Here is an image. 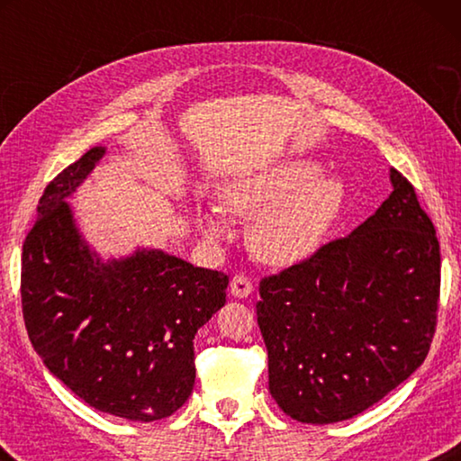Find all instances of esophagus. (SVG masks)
I'll return each instance as SVG.
<instances>
[{"instance_id": "obj_1", "label": "esophagus", "mask_w": 461, "mask_h": 461, "mask_svg": "<svg viewBox=\"0 0 461 461\" xmlns=\"http://www.w3.org/2000/svg\"><path fill=\"white\" fill-rule=\"evenodd\" d=\"M252 288H254V283L249 280V276L241 275V272H240V275L233 276L231 283H230V291H231L233 296H238V299H244V296L252 293Z\"/></svg>"}]
</instances>
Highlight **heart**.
Returning a JSON list of instances; mask_svg holds the SVG:
<instances>
[{
    "mask_svg": "<svg viewBox=\"0 0 461 461\" xmlns=\"http://www.w3.org/2000/svg\"><path fill=\"white\" fill-rule=\"evenodd\" d=\"M223 205L241 217H252L249 246L270 264L307 258L321 246L338 221L346 191L338 176L319 175L313 160L291 158L238 181L221 191ZM207 236L223 233L215 212H201Z\"/></svg>",
    "mask_w": 461,
    "mask_h": 461,
    "instance_id": "obj_1",
    "label": "heart"
}]
</instances>
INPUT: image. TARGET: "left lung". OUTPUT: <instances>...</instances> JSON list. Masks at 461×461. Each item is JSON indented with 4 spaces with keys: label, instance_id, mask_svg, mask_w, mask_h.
I'll return each instance as SVG.
<instances>
[{
    "label": "left lung",
    "instance_id": "obj_1",
    "mask_svg": "<svg viewBox=\"0 0 461 461\" xmlns=\"http://www.w3.org/2000/svg\"><path fill=\"white\" fill-rule=\"evenodd\" d=\"M390 181V197L349 236L260 280L270 394L301 423H338L370 409L431 348L439 240L415 186L396 168Z\"/></svg>",
    "mask_w": 461,
    "mask_h": 461
}]
</instances>
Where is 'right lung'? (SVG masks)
I'll use <instances>...</instances> for the list:
<instances>
[{
	"mask_svg": "<svg viewBox=\"0 0 461 461\" xmlns=\"http://www.w3.org/2000/svg\"><path fill=\"white\" fill-rule=\"evenodd\" d=\"M101 156L91 148L38 201L22 248V313L36 354L79 399L148 423L191 396L194 333L223 307L230 276L158 249L93 258L65 197Z\"/></svg>",
	"mask_w": 461,
	"mask_h": 461,
	"instance_id": "right-lung-1",
	"label": "right lung"
}]
</instances>
